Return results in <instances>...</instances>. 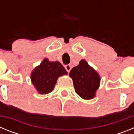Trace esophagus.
Returning a JSON list of instances; mask_svg holds the SVG:
<instances>
[{"label":"esophagus","mask_w":134,"mask_h":134,"mask_svg":"<svg viewBox=\"0 0 134 134\" xmlns=\"http://www.w3.org/2000/svg\"><path fill=\"white\" fill-rule=\"evenodd\" d=\"M65 69L66 70V71L68 72H70V71L71 70V66L70 64H67L65 66Z\"/></svg>","instance_id":"obj_1"}]
</instances>
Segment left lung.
<instances>
[{
	"label": "left lung",
	"instance_id": "8db88e82",
	"mask_svg": "<svg viewBox=\"0 0 134 134\" xmlns=\"http://www.w3.org/2000/svg\"><path fill=\"white\" fill-rule=\"evenodd\" d=\"M69 76L72 79L75 92L80 97L88 100L95 97L100 78L86 60H80L79 64L71 70Z\"/></svg>",
	"mask_w": 134,
	"mask_h": 134
}]
</instances>
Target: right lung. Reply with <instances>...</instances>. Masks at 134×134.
Listing matches in <instances>:
<instances>
[{"mask_svg":"<svg viewBox=\"0 0 134 134\" xmlns=\"http://www.w3.org/2000/svg\"><path fill=\"white\" fill-rule=\"evenodd\" d=\"M68 74L59 62H49L45 58L40 66L32 71L31 82L40 94H48L54 89L59 76Z\"/></svg>","mask_w":134,"mask_h":134,"instance_id":"right-lung-1","label":"right lung"}]
</instances>
